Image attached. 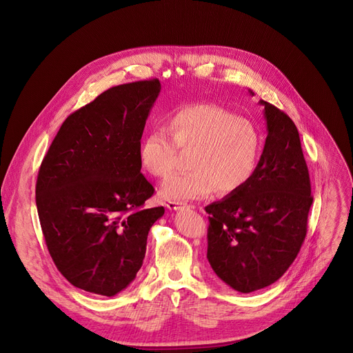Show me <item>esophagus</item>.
<instances>
[{
  "label": "esophagus",
  "instance_id": "1",
  "mask_svg": "<svg viewBox=\"0 0 353 353\" xmlns=\"http://www.w3.org/2000/svg\"><path fill=\"white\" fill-rule=\"evenodd\" d=\"M182 205H183V203H178V201H170V203L166 204L168 210H171V211H176V210H179Z\"/></svg>",
  "mask_w": 353,
  "mask_h": 353
}]
</instances>
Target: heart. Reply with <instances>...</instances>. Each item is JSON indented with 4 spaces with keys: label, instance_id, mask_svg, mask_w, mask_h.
I'll list each match as a JSON object with an SVG mask.
<instances>
[{
    "label": "heart",
    "instance_id": "1",
    "mask_svg": "<svg viewBox=\"0 0 353 353\" xmlns=\"http://www.w3.org/2000/svg\"><path fill=\"white\" fill-rule=\"evenodd\" d=\"M168 132L154 129L143 137L139 159L145 170L163 178L174 171L176 148L192 149L191 171L163 181L161 196L183 203L203 198L214 190L230 195L253 178L263 150L259 126L214 103L181 106L166 117Z\"/></svg>",
    "mask_w": 353,
    "mask_h": 353
}]
</instances>
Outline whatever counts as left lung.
<instances>
[{
    "mask_svg": "<svg viewBox=\"0 0 353 353\" xmlns=\"http://www.w3.org/2000/svg\"><path fill=\"white\" fill-rule=\"evenodd\" d=\"M260 105L268 133L253 178L205 207L207 259L214 273L240 293L270 286L286 273L305 241L313 203L296 125L272 103Z\"/></svg>",
    "mask_w": 353,
    "mask_h": 353,
    "instance_id": "left-lung-1",
    "label": "left lung"
}]
</instances>
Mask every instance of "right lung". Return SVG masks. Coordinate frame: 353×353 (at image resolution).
<instances>
[{
	"label": "right lung",
	"instance_id": "obj_1",
	"mask_svg": "<svg viewBox=\"0 0 353 353\" xmlns=\"http://www.w3.org/2000/svg\"><path fill=\"white\" fill-rule=\"evenodd\" d=\"M158 79L110 88L63 122L41 162L36 204L48 253L74 288L114 296L142 267L163 207L141 174L143 128Z\"/></svg>",
	"mask_w": 353,
	"mask_h": 353
}]
</instances>
